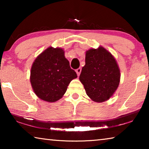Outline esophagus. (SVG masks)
<instances>
[{"mask_svg": "<svg viewBox=\"0 0 149 149\" xmlns=\"http://www.w3.org/2000/svg\"><path fill=\"white\" fill-rule=\"evenodd\" d=\"M75 72H76V74L77 75V76H79L80 75V73L81 72V68H78L76 70H75Z\"/></svg>", "mask_w": 149, "mask_h": 149, "instance_id": "esophagus-1", "label": "esophagus"}]
</instances>
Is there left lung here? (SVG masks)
I'll use <instances>...</instances> for the list:
<instances>
[{"label": "left lung", "instance_id": "obj_1", "mask_svg": "<svg viewBox=\"0 0 149 149\" xmlns=\"http://www.w3.org/2000/svg\"><path fill=\"white\" fill-rule=\"evenodd\" d=\"M79 80L92 100L107 101L120 84V70L115 58L102 46L87 50Z\"/></svg>", "mask_w": 149, "mask_h": 149}]
</instances>
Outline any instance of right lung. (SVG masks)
Segmentation results:
<instances>
[{
  "mask_svg": "<svg viewBox=\"0 0 149 149\" xmlns=\"http://www.w3.org/2000/svg\"><path fill=\"white\" fill-rule=\"evenodd\" d=\"M77 76L62 48L49 47L33 63L30 82L37 97L49 102L61 99L71 81Z\"/></svg>",
  "mask_w": 149,
  "mask_h": 149,
  "instance_id": "1",
  "label": "right lung"
}]
</instances>
